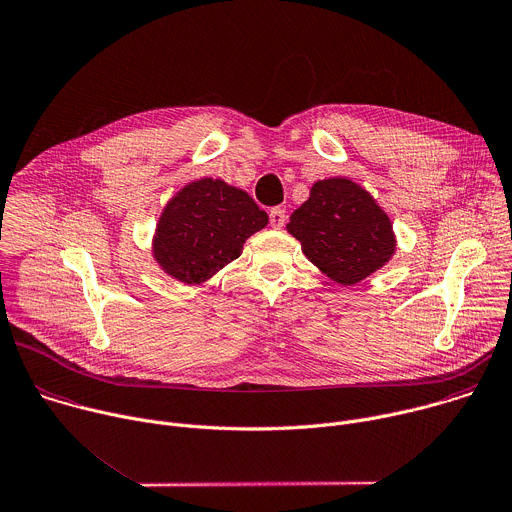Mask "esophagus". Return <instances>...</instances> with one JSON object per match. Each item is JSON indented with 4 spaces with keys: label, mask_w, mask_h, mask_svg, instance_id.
Instances as JSON below:
<instances>
[{
    "label": "esophagus",
    "mask_w": 512,
    "mask_h": 512,
    "mask_svg": "<svg viewBox=\"0 0 512 512\" xmlns=\"http://www.w3.org/2000/svg\"><path fill=\"white\" fill-rule=\"evenodd\" d=\"M285 221H287V217H285V211H283V209H279V207L271 209V213H269V223H271L273 229H281V227L285 225Z\"/></svg>",
    "instance_id": "1"
}]
</instances>
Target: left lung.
Here are the masks:
<instances>
[{"label": "left lung", "mask_w": 512, "mask_h": 512, "mask_svg": "<svg viewBox=\"0 0 512 512\" xmlns=\"http://www.w3.org/2000/svg\"><path fill=\"white\" fill-rule=\"evenodd\" d=\"M287 231L305 257L331 281L356 285L396 253L390 217L376 199L346 177L313 183L309 199L293 211Z\"/></svg>", "instance_id": "obj_1"}]
</instances>
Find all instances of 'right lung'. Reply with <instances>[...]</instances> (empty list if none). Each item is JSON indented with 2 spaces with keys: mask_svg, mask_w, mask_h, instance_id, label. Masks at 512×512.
<instances>
[{
  "mask_svg": "<svg viewBox=\"0 0 512 512\" xmlns=\"http://www.w3.org/2000/svg\"><path fill=\"white\" fill-rule=\"evenodd\" d=\"M269 223L265 211L221 179H199L166 203L152 255L173 279L199 285L243 253V243Z\"/></svg>",
  "mask_w": 512,
  "mask_h": 512,
  "instance_id": "add662e5",
  "label": "right lung"
}]
</instances>
